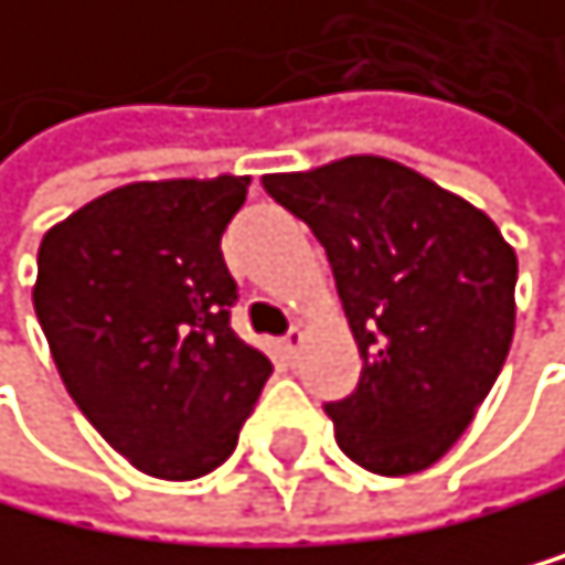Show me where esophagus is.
Returning <instances> with one entry per match:
<instances>
[{"mask_svg":"<svg viewBox=\"0 0 565 565\" xmlns=\"http://www.w3.org/2000/svg\"><path fill=\"white\" fill-rule=\"evenodd\" d=\"M280 349H285L288 360H295V355H299V349H302V327H291V331L280 338Z\"/></svg>","mask_w":565,"mask_h":565,"instance_id":"1","label":"esophagus"}]
</instances>
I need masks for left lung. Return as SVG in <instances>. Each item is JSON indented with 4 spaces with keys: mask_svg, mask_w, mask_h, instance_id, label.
<instances>
[{
    "mask_svg": "<svg viewBox=\"0 0 565 565\" xmlns=\"http://www.w3.org/2000/svg\"><path fill=\"white\" fill-rule=\"evenodd\" d=\"M263 188L327 248L363 355L355 392L323 406L338 448L381 477L427 470L513 345V245L477 205L384 156L266 173Z\"/></svg>",
    "mask_w": 565,
    "mask_h": 565,
    "instance_id": "obj_1",
    "label": "left lung"
}]
</instances>
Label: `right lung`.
<instances>
[{
	"instance_id": "add662e5",
	"label": "right lung",
	"mask_w": 565,
	"mask_h": 565,
	"mask_svg": "<svg viewBox=\"0 0 565 565\" xmlns=\"http://www.w3.org/2000/svg\"><path fill=\"white\" fill-rule=\"evenodd\" d=\"M248 178L135 181L45 231L34 312L88 424L149 477L216 470L270 377L231 331L220 234Z\"/></svg>"
}]
</instances>
